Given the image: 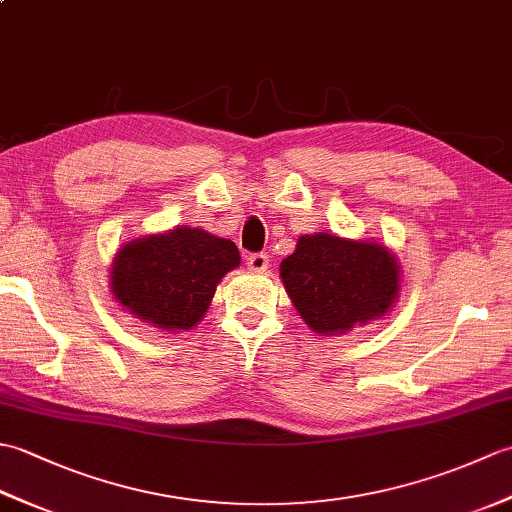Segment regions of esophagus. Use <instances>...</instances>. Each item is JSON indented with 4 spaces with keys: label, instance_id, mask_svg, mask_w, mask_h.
<instances>
[{
    "label": "esophagus",
    "instance_id": "esophagus-1",
    "mask_svg": "<svg viewBox=\"0 0 512 512\" xmlns=\"http://www.w3.org/2000/svg\"><path fill=\"white\" fill-rule=\"evenodd\" d=\"M246 264L250 270H253V273H264V270L268 268V255L266 253H250L246 257Z\"/></svg>",
    "mask_w": 512,
    "mask_h": 512
}]
</instances>
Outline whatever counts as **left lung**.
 <instances>
[{
	"label": "left lung",
	"mask_w": 512,
	"mask_h": 512,
	"mask_svg": "<svg viewBox=\"0 0 512 512\" xmlns=\"http://www.w3.org/2000/svg\"><path fill=\"white\" fill-rule=\"evenodd\" d=\"M279 275L303 321L319 334H343L383 317L398 292V266L385 246L328 233L303 235Z\"/></svg>",
	"instance_id": "left-lung-1"
}]
</instances>
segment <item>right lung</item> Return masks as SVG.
<instances>
[{"label":"right lung","instance_id":"obj_1","mask_svg":"<svg viewBox=\"0 0 512 512\" xmlns=\"http://www.w3.org/2000/svg\"><path fill=\"white\" fill-rule=\"evenodd\" d=\"M239 266L231 239L182 226L125 244L112 266V292L143 323L191 330L209 310L215 288Z\"/></svg>","mask_w":512,"mask_h":512}]
</instances>
